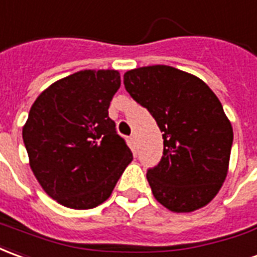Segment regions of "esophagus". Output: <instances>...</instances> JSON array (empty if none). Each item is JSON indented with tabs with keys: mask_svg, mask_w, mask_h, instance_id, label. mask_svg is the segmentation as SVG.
Here are the masks:
<instances>
[{
	"mask_svg": "<svg viewBox=\"0 0 257 257\" xmlns=\"http://www.w3.org/2000/svg\"><path fill=\"white\" fill-rule=\"evenodd\" d=\"M130 143H132V147L134 149H137L138 147V140H137V136L136 134H133L132 137H130Z\"/></svg>",
	"mask_w": 257,
	"mask_h": 257,
	"instance_id": "34e87169",
	"label": "esophagus"
}]
</instances>
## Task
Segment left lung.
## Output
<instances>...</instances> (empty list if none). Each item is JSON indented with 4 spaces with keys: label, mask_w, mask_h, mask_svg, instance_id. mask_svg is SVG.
I'll list each match as a JSON object with an SVG mask.
<instances>
[{
    "label": "left lung",
    "mask_w": 257,
    "mask_h": 257,
    "mask_svg": "<svg viewBox=\"0 0 257 257\" xmlns=\"http://www.w3.org/2000/svg\"><path fill=\"white\" fill-rule=\"evenodd\" d=\"M123 83L163 133V156L147 173L155 199L177 213L207 205L227 177L234 138L219 98L196 76L166 65L128 70Z\"/></svg>",
    "instance_id": "8db88e82"
}]
</instances>
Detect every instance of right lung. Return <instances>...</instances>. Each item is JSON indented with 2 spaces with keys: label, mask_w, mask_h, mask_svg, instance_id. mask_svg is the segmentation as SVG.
Returning a JSON list of instances; mask_svg holds the SVG:
<instances>
[{
  "label": "right lung",
  "mask_w": 257,
  "mask_h": 257,
  "mask_svg": "<svg viewBox=\"0 0 257 257\" xmlns=\"http://www.w3.org/2000/svg\"><path fill=\"white\" fill-rule=\"evenodd\" d=\"M117 70H80L51 84L30 108L23 143L48 195L70 209L108 199L133 154L108 114Z\"/></svg>",
  "instance_id": "add662e5"
}]
</instances>
